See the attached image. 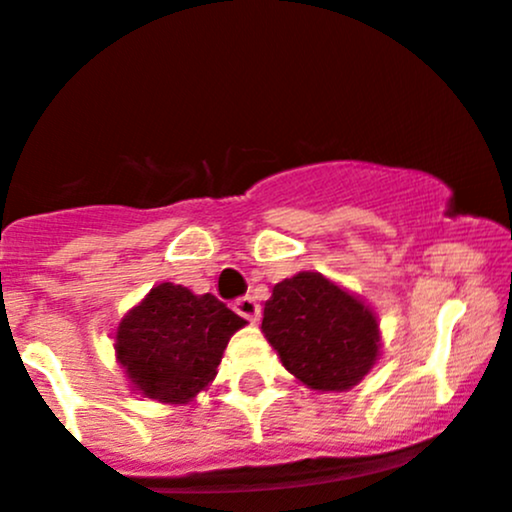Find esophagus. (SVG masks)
<instances>
[{
  "label": "esophagus",
  "mask_w": 512,
  "mask_h": 512,
  "mask_svg": "<svg viewBox=\"0 0 512 512\" xmlns=\"http://www.w3.org/2000/svg\"><path fill=\"white\" fill-rule=\"evenodd\" d=\"M234 312L239 314V317H244L249 324H256L258 319H261V307H258V302L254 297H239L237 302H234Z\"/></svg>",
  "instance_id": "obj_1"
}]
</instances>
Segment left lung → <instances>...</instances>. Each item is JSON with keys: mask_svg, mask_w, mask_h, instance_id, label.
<instances>
[{"mask_svg": "<svg viewBox=\"0 0 512 512\" xmlns=\"http://www.w3.org/2000/svg\"><path fill=\"white\" fill-rule=\"evenodd\" d=\"M261 329L287 370L319 392L358 384L380 350L375 314L319 273L275 285Z\"/></svg>", "mask_w": 512, "mask_h": 512, "instance_id": "8db88e82", "label": "left lung"}]
</instances>
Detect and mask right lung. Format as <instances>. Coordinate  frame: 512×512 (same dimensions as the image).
Returning <instances> with one entry per match:
<instances>
[{
	"label": "right lung",
	"mask_w": 512,
	"mask_h": 512,
	"mask_svg": "<svg viewBox=\"0 0 512 512\" xmlns=\"http://www.w3.org/2000/svg\"><path fill=\"white\" fill-rule=\"evenodd\" d=\"M244 324L210 292L162 283L120 321L116 353L142 394L186 404L217 375L229 336Z\"/></svg>",
	"instance_id": "obj_1"
}]
</instances>
